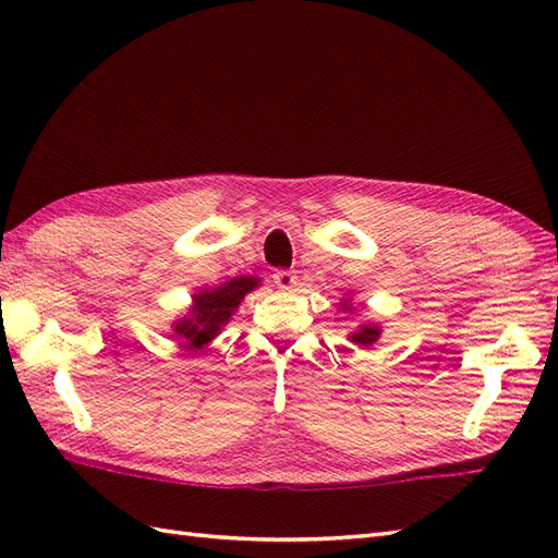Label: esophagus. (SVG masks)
Returning <instances> with one entry per match:
<instances>
[{"label":"esophagus","instance_id":"34e87169","mask_svg":"<svg viewBox=\"0 0 558 558\" xmlns=\"http://www.w3.org/2000/svg\"><path fill=\"white\" fill-rule=\"evenodd\" d=\"M272 279H275V283L279 286V289H293V286L298 283V277H295V272L293 269H277V272L272 275Z\"/></svg>","mask_w":558,"mask_h":558}]
</instances>
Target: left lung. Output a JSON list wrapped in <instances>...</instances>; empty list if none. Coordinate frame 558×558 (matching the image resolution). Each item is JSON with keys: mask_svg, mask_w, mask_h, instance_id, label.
Listing matches in <instances>:
<instances>
[{"mask_svg": "<svg viewBox=\"0 0 558 558\" xmlns=\"http://www.w3.org/2000/svg\"><path fill=\"white\" fill-rule=\"evenodd\" d=\"M377 337H379V328L377 326H363L359 332L351 335V342H356L361 347H369V344L377 342Z\"/></svg>", "mask_w": 558, "mask_h": 558, "instance_id": "8db88e82", "label": "left lung"}]
</instances>
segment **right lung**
<instances>
[{
  "label": "right lung",
  "mask_w": 558,
  "mask_h": 558,
  "mask_svg": "<svg viewBox=\"0 0 558 558\" xmlns=\"http://www.w3.org/2000/svg\"><path fill=\"white\" fill-rule=\"evenodd\" d=\"M258 286L256 277H238L228 283L216 286L211 291L195 295V305L189 318L177 320L174 332L181 337V344L189 349H199L228 324L230 314L238 310L242 298Z\"/></svg>",
  "instance_id": "obj_1"
}]
</instances>
